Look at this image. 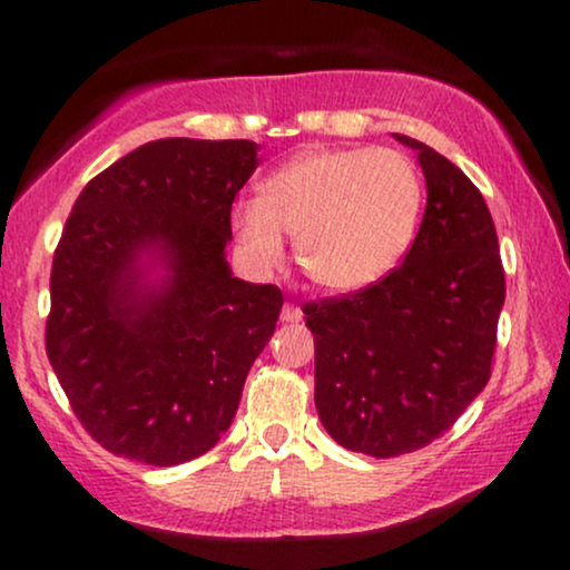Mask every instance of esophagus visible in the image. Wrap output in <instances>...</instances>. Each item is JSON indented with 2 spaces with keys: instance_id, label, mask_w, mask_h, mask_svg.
Returning <instances> with one entry per match:
<instances>
[{
  "instance_id": "34e87169",
  "label": "esophagus",
  "mask_w": 570,
  "mask_h": 570,
  "mask_svg": "<svg viewBox=\"0 0 570 570\" xmlns=\"http://www.w3.org/2000/svg\"><path fill=\"white\" fill-rule=\"evenodd\" d=\"M281 318H284L286 324H297V322H303V311H299L294 303H286L284 307H281Z\"/></svg>"
}]
</instances>
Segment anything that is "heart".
Segmentation results:
<instances>
[{
    "instance_id": "1",
    "label": "heart",
    "mask_w": 570,
    "mask_h": 570,
    "mask_svg": "<svg viewBox=\"0 0 570 570\" xmlns=\"http://www.w3.org/2000/svg\"><path fill=\"white\" fill-rule=\"evenodd\" d=\"M421 208V171L399 149H307L265 181L259 200L240 203L233 222L257 263H276L284 230L307 278L358 292L402 263Z\"/></svg>"
}]
</instances>
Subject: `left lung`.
Masks as SVG:
<instances>
[{
  "label": "left lung",
  "mask_w": 570,
  "mask_h": 570,
  "mask_svg": "<svg viewBox=\"0 0 570 570\" xmlns=\"http://www.w3.org/2000/svg\"><path fill=\"white\" fill-rule=\"evenodd\" d=\"M426 212L404 263L377 284L305 303L316 345V410L345 450L396 458L426 448L490 381L507 297L482 193L426 144Z\"/></svg>",
  "instance_id": "1"
}]
</instances>
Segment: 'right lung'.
Returning a JSON list of instances; mask_svg holds the SVG:
<instances>
[{
	"label": "right lung",
	"instance_id": "1",
	"mask_svg": "<svg viewBox=\"0 0 570 570\" xmlns=\"http://www.w3.org/2000/svg\"><path fill=\"white\" fill-rule=\"evenodd\" d=\"M246 139H158L85 185L50 271L45 351L77 421L109 453L176 466L230 429L284 294L233 278L225 246ZM169 276L140 284L141 250Z\"/></svg>",
	"mask_w": 570,
	"mask_h": 570
}]
</instances>
